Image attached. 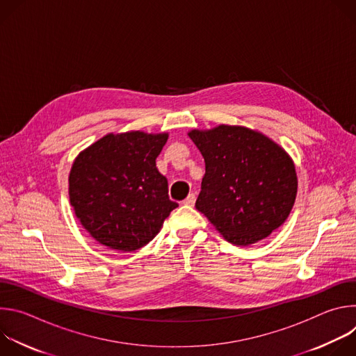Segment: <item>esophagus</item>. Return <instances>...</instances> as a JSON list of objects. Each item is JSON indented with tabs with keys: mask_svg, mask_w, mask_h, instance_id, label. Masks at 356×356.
I'll list each match as a JSON object with an SVG mask.
<instances>
[{
	"mask_svg": "<svg viewBox=\"0 0 356 356\" xmlns=\"http://www.w3.org/2000/svg\"><path fill=\"white\" fill-rule=\"evenodd\" d=\"M194 202H195V194L191 193V194H188L187 198L183 201V204H184V206H188V207H193Z\"/></svg>",
	"mask_w": 356,
	"mask_h": 356,
	"instance_id": "esophagus-1",
	"label": "esophagus"
}]
</instances>
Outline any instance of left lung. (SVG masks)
Returning <instances> with one entry per match:
<instances>
[{"label":"left lung","instance_id":"1","mask_svg":"<svg viewBox=\"0 0 356 356\" xmlns=\"http://www.w3.org/2000/svg\"><path fill=\"white\" fill-rule=\"evenodd\" d=\"M188 136L206 162L195 209L231 243H255L289 217L296 194V168L287 152L245 127L193 129Z\"/></svg>","mask_w":356,"mask_h":356}]
</instances>
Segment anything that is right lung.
Returning a JSON list of instances; mask_svg holds the SVG:
<instances>
[{
	"mask_svg": "<svg viewBox=\"0 0 356 356\" xmlns=\"http://www.w3.org/2000/svg\"><path fill=\"white\" fill-rule=\"evenodd\" d=\"M168 134H108L84 149L69 176L70 204L101 245L132 252L154 239L179 206L156 158Z\"/></svg>",
	"mask_w": 356,
	"mask_h": 356,
	"instance_id": "add662e5",
	"label": "right lung"
}]
</instances>
